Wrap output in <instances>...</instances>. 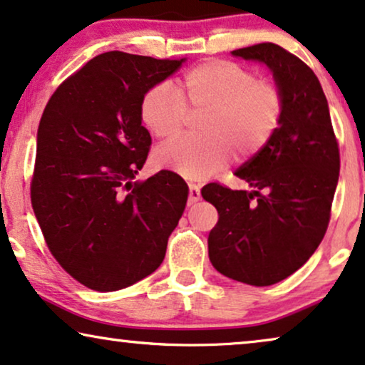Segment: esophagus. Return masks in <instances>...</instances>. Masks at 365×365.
<instances>
[{
	"mask_svg": "<svg viewBox=\"0 0 365 365\" xmlns=\"http://www.w3.org/2000/svg\"><path fill=\"white\" fill-rule=\"evenodd\" d=\"M200 200V188H198L195 183H190L188 185V205H193Z\"/></svg>",
	"mask_w": 365,
	"mask_h": 365,
	"instance_id": "esophagus-1",
	"label": "esophagus"
}]
</instances>
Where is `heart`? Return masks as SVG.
Listing matches in <instances>:
<instances>
[{"label":"heart","mask_w":365,"mask_h":365,"mask_svg":"<svg viewBox=\"0 0 365 365\" xmlns=\"http://www.w3.org/2000/svg\"><path fill=\"white\" fill-rule=\"evenodd\" d=\"M198 130L167 142L155 160L188 177H205L225 167L232 148L247 158L260 152L279 128L284 96L279 86L257 80L239 63L208 60L180 78L178 91L167 83L145 93L140 115L158 138H172L185 128L190 113H202Z\"/></svg>","instance_id":"heart-1"}]
</instances>
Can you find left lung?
<instances>
[{
  "label": "left lung",
  "instance_id": "obj_1",
  "mask_svg": "<svg viewBox=\"0 0 365 365\" xmlns=\"http://www.w3.org/2000/svg\"><path fill=\"white\" fill-rule=\"evenodd\" d=\"M232 55L270 68L284 113L269 143L235 170L249 190L220 183L202 188L218 212L208 257L228 279L265 287L299 270L322 242L341 155L319 78L300 58L274 43Z\"/></svg>",
  "mask_w": 365,
  "mask_h": 365
}]
</instances>
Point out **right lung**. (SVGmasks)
<instances>
[{
	"instance_id": "add662e5",
	"label": "right lung",
	"mask_w": 365,
	"mask_h": 365,
	"mask_svg": "<svg viewBox=\"0 0 365 365\" xmlns=\"http://www.w3.org/2000/svg\"><path fill=\"white\" fill-rule=\"evenodd\" d=\"M180 60L106 51L68 76L43 111L31 205L58 264L85 287L113 292L153 274L187 205L180 175L133 182L152 137L140 106Z\"/></svg>"
}]
</instances>
